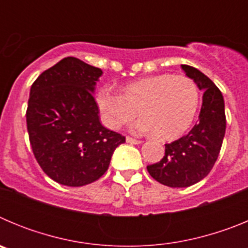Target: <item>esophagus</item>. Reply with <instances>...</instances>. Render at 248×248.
Masks as SVG:
<instances>
[{
    "label": "esophagus",
    "instance_id": "esophagus-1",
    "mask_svg": "<svg viewBox=\"0 0 248 248\" xmlns=\"http://www.w3.org/2000/svg\"><path fill=\"white\" fill-rule=\"evenodd\" d=\"M126 143L135 144V145H137V144H140L141 141H140V140H137V139H133V138H130V137H126Z\"/></svg>",
    "mask_w": 248,
    "mask_h": 248
}]
</instances>
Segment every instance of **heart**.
I'll use <instances>...</instances> for the list:
<instances>
[{
  "instance_id": "heart-1",
  "label": "heart",
  "mask_w": 248,
  "mask_h": 248,
  "mask_svg": "<svg viewBox=\"0 0 248 248\" xmlns=\"http://www.w3.org/2000/svg\"><path fill=\"white\" fill-rule=\"evenodd\" d=\"M200 102L196 83L183 74H157L144 77L126 84L118 95L110 88L95 93V104L104 125L111 130L134 119L135 133H154L157 139L179 137L191 125Z\"/></svg>"
}]
</instances>
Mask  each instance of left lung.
I'll return each instance as SVG.
<instances>
[{
    "instance_id": "left-lung-1",
    "label": "left lung",
    "mask_w": 248,
    "mask_h": 248,
    "mask_svg": "<svg viewBox=\"0 0 248 248\" xmlns=\"http://www.w3.org/2000/svg\"><path fill=\"white\" fill-rule=\"evenodd\" d=\"M181 68L203 91L199 122L187 134L165 144V155L159 163L146 166L155 180L170 187H187L209 175L226 130L225 102L220 89L196 68L186 64Z\"/></svg>"
}]
</instances>
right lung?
<instances>
[{
    "label": "right lung",
    "mask_w": 248,
    "mask_h": 248,
    "mask_svg": "<svg viewBox=\"0 0 248 248\" xmlns=\"http://www.w3.org/2000/svg\"><path fill=\"white\" fill-rule=\"evenodd\" d=\"M100 68L67 57L31 87L26 113L30 143L43 171L58 184L84 186L109 168L125 138L104 128L93 98Z\"/></svg>",
    "instance_id": "add662e5"
}]
</instances>
